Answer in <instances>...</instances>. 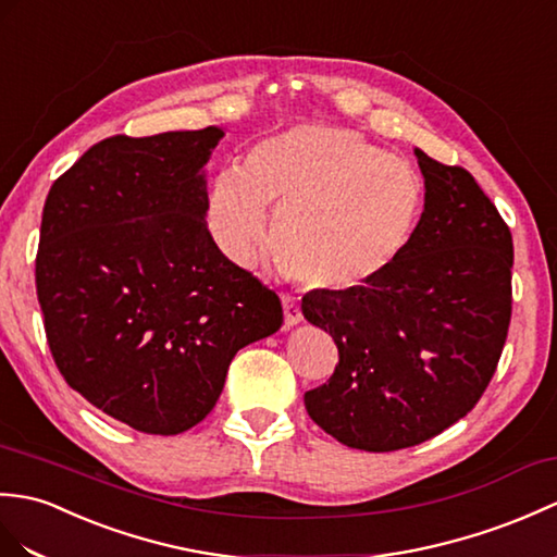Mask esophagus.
<instances>
[{"label":"esophagus","instance_id":"obj_1","mask_svg":"<svg viewBox=\"0 0 557 557\" xmlns=\"http://www.w3.org/2000/svg\"><path fill=\"white\" fill-rule=\"evenodd\" d=\"M282 308H284V327H294L301 322V308L292 296H282Z\"/></svg>","mask_w":557,"mask_h":557}]
</instances>
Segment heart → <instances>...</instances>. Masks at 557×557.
Returning <instances> with one entry per match:
<instances>
[{"label": "heart", "instance_id": "b5f03b06", "mask_svg": "<svg viewBox=\"0 0 557 557\" xmlns=\"http://www.w3.org/2000/svg\"><path fill=\"white\" fill-rule=\"evenodd\" d=\"M420 201L416 173L386 149L346 127L301 123L258 141L244 171L215 175L211 225L232 261L253 265L270 209L284 273L322 292H358L404 253Z\"/></svg>", "mask_w": 557, "mask_h": 557}]
</instances>
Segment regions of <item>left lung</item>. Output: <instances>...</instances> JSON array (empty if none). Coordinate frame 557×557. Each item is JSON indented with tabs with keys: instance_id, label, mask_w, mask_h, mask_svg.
Here are the masks:
<instances>
[{
	"instance_id": "8db88e82",
	"label": "left lung",
	"mask_w": 557,
	"mask_h": 557,
	"mask_svg": "<svg viewBox=\"0 0 557 557\" xmlns=\"http://www.w3.org/2000/svg\"><path fill=\"white\" fill-rule=\"evenodd\" d=\"M424 211L380 282L308 292L304 318L332 334L339 363L306 392L310 420L372 454L418 446L476 406L512 313V235L474 177L416 149Z\"/></svg>"
}]
</instances>
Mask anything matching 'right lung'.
Returning <instances> with one entry per match:
<instances>
[{
	"instance_id": "obj_1",
	"label": "right lung",
	"mask_w": 557,
	"mask_h": 557,
	"mask_svg": "<svg viewBox=\"0 0 557 557\" xmlns=\"http://www.w3.org/2000/svg\"><path fill=\"white\" fill-rule=\"evenodd\" d=\"M220 127L115 135L51 185L35 258L49 351L71 389L137 432H187L232 358L282 325L280 296L218 249L201 168Z\"/></svg>"
}]
</instances>
